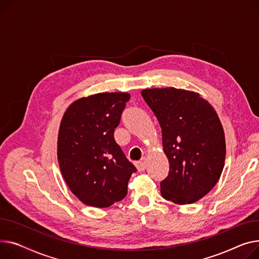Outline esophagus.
<instances>
[{
  "label": "esophagus",
  "mask_w": 259,
  "mask_h": 259,
  "mask_svg": "<svg viewBox=\"0 0 259 259\" xmlns=\"http://www.w3.org/2000/svg\"><path fill=\"white\" fill-rule=\"evenodd\" d=\"M135 165H136V168H137V170H139V171L145 170L146 167H147V158L143 157L140 161H137L135 163Z\"/></svg>",
  "instance_id": "obj_1"
}]
</instances>
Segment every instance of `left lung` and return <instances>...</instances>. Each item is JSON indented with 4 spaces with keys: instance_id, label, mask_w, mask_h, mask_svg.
<instances>
[{
    "instance_id": "obj_1",
    "label": "left lung",
    "mask_w": 259,
    "mask_h": 259,
    "mask_svg": "<svg viewBox=\"0 0 259 259\" xmlns=\"http://www.w3.org/2000/svg\"><path fill=\"white\" fill-rule=\"evenodd\" d=\"M142 96L158 119L169 163L161 196L178 205L199 201L217 184L225 164V134L217 111L192 91L149 89Z\"/></svg>"
}]
</instances>
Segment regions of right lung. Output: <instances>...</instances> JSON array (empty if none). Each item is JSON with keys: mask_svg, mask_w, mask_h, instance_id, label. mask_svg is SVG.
<instances>
[{"mask_svg": "<svg viewBox=\"0 0 259 259\" xmlns=\"http://www.w3.org/2000/svg\"><path fill=\"white\" fill-rule=\"evenodd\" d=\"M128 93H100L74 101L63 113L57 158L71 192L85 205L109 207L127 195L135 166L115 143Z\"/></svg>", "mask_w": 259, "mask_h": 259, "instance_id": "1", "label": "right lung"}]
</instances>
